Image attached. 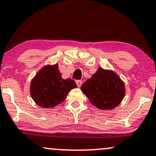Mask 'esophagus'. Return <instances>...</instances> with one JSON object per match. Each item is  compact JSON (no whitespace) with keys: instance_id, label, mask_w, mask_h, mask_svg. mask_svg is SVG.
<instances>
[{"instance_id":"1","label":"esophagus","mask_w":156,"mask_h":156,"mask_svg":"<svg viewBox=\"0 0 156 156\" xmlns=\"http://www.w3.org/2000/svg\"><path fill=\"white\" fill-rule=\"evenodd\" d=\"M76 83H77V85H78V87H80L82 85V81H81V80H78V81H76Z\"/></svg>"}]
</instances>
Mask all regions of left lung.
Wrapping results in <instances>:
<instances>
[{
    "mask_svg": "<svg viewBox=\"0 0 156 156\" xmlns=\"http://www.w3.org/2000/svg\"><path fill=\"white\" fill-rule=\"evenodd\" d=\"M81 90L92 105L100 110H112L123 99L126 87L122 80L111 69L99 67L81 85Z\"/></svg>",
    "mask_w": 156,
    "mask_h": 156,
    "instance_id": "8db88e82",
    "label": "left lung"
}]
</instances>
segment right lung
<instances>
[{"label": "right lung", "instance_id": "right-lung-1", "mask_svg": "<svg viewBox=\"0 0 156 156\" xmlns=\"http://www.w3.org/2000/svg\"><path fill=\"white\" fill-rule=\"evenodd\" d=\"M77 84L71 78L63 79L58 64L45 65L31 80L30 93L34 102L44 108L56 107L66 99Z\"/></svg>", "mask_w": 156, "mask_h": 156}]
</instances>
